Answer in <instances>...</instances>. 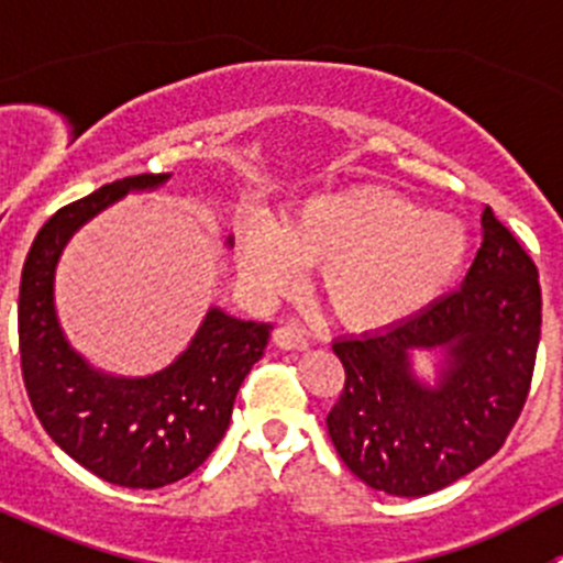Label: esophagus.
<instances>
[{
  "instance_id": "esophagus-1",
  "label": "esophagus",
  "mask_w": 563,
  "mask_h": 563,
  "mask_svg": "<svg viewBox=\"0 0 563 563\" xmlns=\"http://www.w3.org/2000/svg\"><path fill=\"white\" fill-rule=\"evenodd\" d=\"M275 343L288 351L308 349V338H305L302 327H297V323H280V327L275 329Z\"/></svg>"
}]
</instances>
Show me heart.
Returning <instances> with one entry per match:
<instances>
[{
	"instance_id": "1",
	"label": "heart",
	"mask_w": 563,
	"mask_h": 563,
	"mask_svg": "<svg viewBox=\"0 0 563 563\" xmlns=\"http://www.w3.org/2000/svg\"><path fill=\"white\" fill-rule=\"evenodd\" d=\"M465 253L468 236L455 218L365 185L310 198L280 229L250 231L245 269L275 291L297 280L299 261L321 264L318 286L327 308L349 327L373 329L433 302Z\"/></svg>"
}]
</instances>
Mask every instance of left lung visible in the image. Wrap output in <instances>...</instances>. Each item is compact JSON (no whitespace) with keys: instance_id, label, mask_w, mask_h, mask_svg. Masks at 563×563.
<instances>
[{"instance_id":"8db88e82","label":"left lung","mask_w":563,"mask_h":563,"mask_svg":"<svg viewBox=\"0 0 563 563\" xmlns=\"http://www.w3.org/2000/svg\"><path fill=\"white\" fill-rule=\"evenodd\" d=\"M542 288L512 231L482 212V247L463 286L417 316L332 351L345 384L327 413L340 460L373 490L419 498L452 485L501 450L531 389ZM448 354L440 382L422 385L410 354Z\"/></svg>"}]
</instances>
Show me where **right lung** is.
<instances>
[{
    "label": "right lung",
    "instance_id": "obj_1",
    "mask_svg": "<svg viewBox=\"0 0 563 563\" xmlns=\"http://www.w3.org/2000/svg\"><path fill=\"white\" fill-rule=\"evenodd\" d=\"M168 176H124L62 207L37 231L21 272V373L40 424L84 468L133 490L185 479L212 455L272 332V323L212 308L185 354L146 378L103 376L67 345L54 310L62 247L108 203L130 190H152Z\"/></svg>",
    "mask_w": 563,
    "mask_h": 563
}]
</instances>
